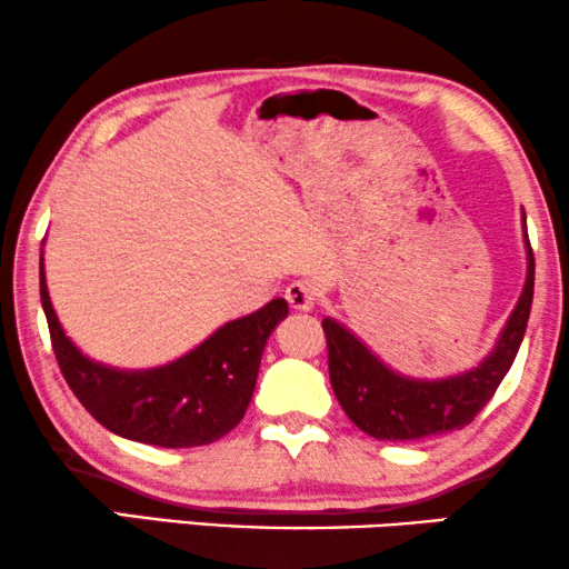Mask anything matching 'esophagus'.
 <instances>
[{
    "label": "esophagus",
    "instance_id": "1",
    "mask_svg": "<svg viewBox=\"0 0 569 569\" xmlns=\"http://www.w3.org/2000/svg\"><path fill=\"white\" fill-rule=\"evenodd\" d=\"M286 301L291 303L293 311H311L317 303L315 286H309L307 281H293L286 288Z\"/></svg>",
    "mask_w": 569,
    "mask_h": 569
}]
</instances>
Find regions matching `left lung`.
<instances>
[{
    "instance_id": "1",
    "label": "left lung",
    "mask_w": 569,
    "mask_h": 569,
    "mask_svg": "<svg viewBox=\"0 0 569 569\" xmlns=\"http://www.w3.org/2000/svg\"><path fill=\"white\" fill-rule=\"evenodd\" d=\"M526 283L495 348L482 363L446 379L397 373L338 319L325 317L327 363L335 397L350 420L379 441H420L461 430L490 402L521 348L533 301V252L526 234Z\"/></svg>"
}]
</instances>
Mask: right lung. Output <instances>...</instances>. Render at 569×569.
<instances>
[{
  "label": "right lung",
  "instance_id": "add662e5",
  "mask_svg": "<svg viewBox=\"0 0 569 569\" xmlns=\"http://www.w3.org/2000/svg\"><path fill=\"white\" fill-rule=\"evenodd\" d=\"M41 303L56 361L84 410L110 433L162 448L213 443L239 426L252 399L266 342L288 315L286 299H273L219 327L178 361L126 371L92 361L67 338L48 296L43 252Z\"/></svg>",
  "mask_w": 569,
  "mask_h": 569
}]
</instances>
